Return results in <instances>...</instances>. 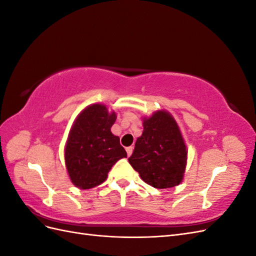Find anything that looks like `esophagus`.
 Segmentation results:
<instances>
[{"instance_id":"1","label":"esophagus","mask_w":256,"mask_h":256,"mask_svg":"<svg viewBox=\"0 0 256 256\" xmlns=\"http://www.w3.org/2000/svg\"><path fill=\"white\" fill-rule=\"evenodd\" d=\"M132 150H134V147H132V146H128V147H126V152H127V154H128V156H130V154H132Z\"/></svg>"}]
</instances>
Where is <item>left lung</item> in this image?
I'll return each instance as SVG.
<instances>
[{
  "instance_id": "8db88e82",
  "label": "left lung",
  "mask_w": 256,
  "mask_h": 256,
  "mask_svg": "<svg viewBox=\"0 0 256 256\" xmlns=\"http://www.w3.org/2000/svg\"><path fill=\"white\" fill-rule=\"evenodd\" d=\"M143 134L136 138L129 164L142 180L157 189L180 184L187 164V147L176 120L159 110L143 118Z\"/></svg>"
}]
</instances>
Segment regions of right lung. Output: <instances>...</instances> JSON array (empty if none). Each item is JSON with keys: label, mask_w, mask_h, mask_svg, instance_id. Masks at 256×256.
I'll return each instance as SVG.
<instances>
[{"label": "right lung", "mask_w": 256, "mask_h": 256, "mask_svg": "<svg viewBox=\"0 0 256 256\" xmlns=\"http://www.w3.org/2000/svg\"><path fill=\"white\" fill-rule=\"evenodd\" d=\"M116 113L94 104L78 115L65 146V164L72 182L80 189L102 184L111 168L127 152L111 132Z\"/></svg>", "instance_id": "obj_1"}]
</instances>
